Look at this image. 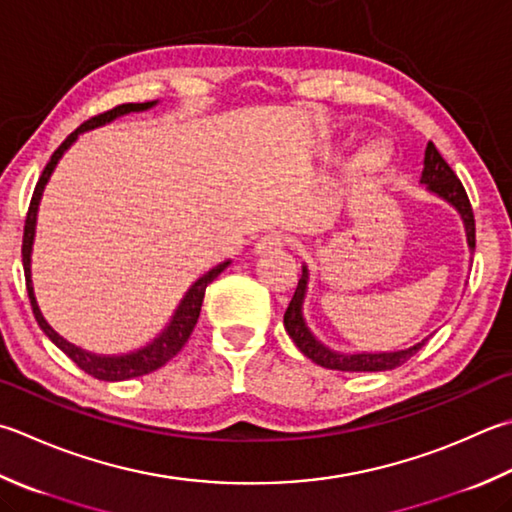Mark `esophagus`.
Here are the masks:
<instances>
[{
	"label": "esophagus",
	"instance_id": "34e87169",
	"mask_svg": "<svg viewBox=\"0 0 512 512\" xmlns=\"http://www.w3.org/2000/svg\"><path fill=\"white\" fill-rule=\"evenodd\" d=\"M286 244H288V237H284L282 233H268V235L257 239L255 253L264 255V253H270V250H277V248H282Z\"/></svg>",
	"mask_w": 512,
	"mask_h": 512
}]
</instances>
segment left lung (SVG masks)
I'll return each instance as SVG.
<instances>
[{
    "mask_svg": "<svg viewBox=\"0 0 512 512\" xmlns=\"http://www.w3.org/2000/svg\"><path fill=\"white\" fill-rule=\"evenodd\" d=\"M419 182L426 184L430 193L442 197L444 202H448L459 215H462L468 248H470V253H475L473 206H470L466 190H464L462 182L457 179L455 170L446 164V159L439 155V150L435 148L433 142L426 144L424 170H422V179H419ZM306 290H308V268L302 266V277H299L295 295H293V299H290V304L284 313V326H286V333L290 335V339L295 342V346L319 366L330 368V370H344V373H377V370H393L397 366H402L404 362H408L413 355H417L419 350L424 348V344L428 342V337H426L419 344L404 348V350H395V353H353V355L337 353V350H330L328 346L319 342V339L310 333V328L306 326L304 310H302L304 299H306Z\"/></svg>",
    "mask_w": 512,
    "mask_h": 512,
    "instance_id": "obj_1",
    "label": "left lung"
}]
</instances>
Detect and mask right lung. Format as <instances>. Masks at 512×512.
<instances>
[{
    "label": "right lung",
    "instance_id": "obj_1",
    "mask_svg": "<svg viewBox=\"0 0 512 512\" xmlns=\"http://www.w3.org/2000/svg\"><path fill=\"white\" fill-rule=\"evenodd\" d=\"M157 102H144V104H122V106H115L106 110L102 115H95L90 117L88 122H84L77 130L70 133L62 146H59L53 157H50V162L46 164L42 177H39V182L35 186V193L33 199H30V206H28V215H26V224H24V244H22V262H24V275H26V290H28V299H30V306H33V315L37 319L39 328L44 330L46 337L53 342L59 350H64V353L73 359V362L88 373L90 377L95 379H102V382H124V379H133V377H142L153 373V370L162 368L166 362H170L179 350L184 348V344L188 342L190 333H193V328L199 319V310H202V302H204V293H206V286L217 279V275L222 273V270L230 264H217L215 268H210L208 273H204L202 277L197 279V282L188 288V293L184 295L182 302H179L177 310L173 319H170V324L159 333L153 342L146 344L144 348L133 350V353H126V355H95V353H88V350H82L75 344L66 342L64 337H59L53 328L48 326V322L42 315V310L37 306V299H35V290H33V279H30V253H33V242H35V224H37V208H39V199H42L44 188L48 184L50 175H53V170L57 166L59 159L70 148V144L75 142V139L86 133L90 128H97V126H104L108 122H113V119L128 115V113H139V110H148L153 108Z\"/></svg>",
    "mask_w": 512,
    "mask_h": 512
}]
</instances>
